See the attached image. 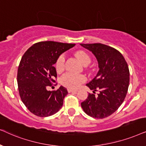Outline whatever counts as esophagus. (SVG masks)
<instances>
[{"mask_svg": "<svg viewBox=\"0 0 146 146\" xmlns=\"http://www.w3.org/2000/svg\"><path fill=\"white\" fill-rule=\"evenodd\" d=\"M67 91H68V92H69V93L77 92V90H76V89H71V88H68Z\"/></svg>", "mask_w": 146, "mask_h": 146, "instance_id": "obj_1", "label": "esophagus"}]
</instances>
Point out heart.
Instances as JSON below:
<instances>
[{
	"mask_svg": "<svg viewBox=\"0 0 146 146\" xmlns=\"http://www.w3.org/2000/svg\"><path fill=\"white\" fill-rule=\"evenodd\" d=\"M76 57L84 65H87L91 63V57L89 54L84 50H79L76 53ZM65 55H60L56 60L55 69L58 73H61L65 69ZM86 81V77L83 75H75L71 73H66L61 77V83L64 86L69 88H77L79 85Z\"/></svg>",
	"mask_w": 146,
	"mask_h": 146,
	"instance_id": "obj_1",
	"label": "heart"
}]
</instances>
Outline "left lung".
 I'll return each instance as SVG.
<instances>
[{"label":"left lung","mask_w":146,"mask_h":146,"mask_svg":"<svg viewBox=\"0 0 146 146\" xmlns=\"http://www.w3.org/2000/svg\"><path fill=\"white\" fill-rule=\"evenodd\" d=\"M92 52L98 61V74L86 85L91 90L99 91L96 96L89 93L81 103L87 115L103 119L113 113L122 104L129 84V71L123 56L117 49L102 43L81 44Z\"/></svg>","instance_id":"8db88e82"}]
</instances>
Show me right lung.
I'll return each mask as SVG.
<instances>
[{
    "label": "right lung",
    "mask_w": 146,
    "mask_h": 146,
    "mask_svg": "<svg viewBox=\"0 0 146 146\" xmlns=\"http://www.w3.org/2000/svg\"><path fill=\"white\" fill-rule=\"evenodd\" d=\"M75 44L55 41L35 43L21 58L17 72L19 96L27 109L38 117H48L61 108L67 89L61 86L47 91L56 82L57 72L53 65L58 57ZM57 85V84H55Z\"/></svg>",
    "instance_id": "add662e5"
}]
</instances>
